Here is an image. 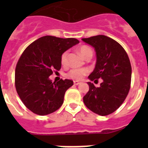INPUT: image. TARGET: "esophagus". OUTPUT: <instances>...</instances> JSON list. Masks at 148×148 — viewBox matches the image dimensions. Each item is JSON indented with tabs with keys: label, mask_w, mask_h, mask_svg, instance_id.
<instances>
[{
	"label": "esophagus",
	"mask_w": 148,
	"mask_h": 148,
	"mask_svg": "<svg viewBox=\"0 0 148 148\" xmlns=\"http://www.w3.org/2000/svg\"><path fill=\"white\" fill-rule=\"evenodd\" d=\"M74 84L75 85H78V84H80V82H78V81H74Z\"/></svg>",
	"instance_id": "obj_1"
}]
</instances>
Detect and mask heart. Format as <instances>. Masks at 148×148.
<instances>
[{
	"label": "heart",
	"mask_w": 148,
	"mask_h": 148,
	"mask_svg": "<svg viewBox=\"0 0 148 148\" xmlns=\"http://www.w3.org/2000/svg\"><path fill=\"white\" fill-rule=\"evenodd\" d=\"M79 53L85 58L86 56L90 54H92V49L87 46H82L79 48ZM67 52H65L62 54L61 57V64L63 65H66L67 63ZM89 73V70L87 68H81V69H72L69 73H67V76L72 79L75 80H82L84 77Z\"/></svg>",
	"instance_id": "1"
}]
</instances>
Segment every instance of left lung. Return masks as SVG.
I'll return each mask as SVG.
<instances>
[{"label":"left lung","instance_id":"obj_1","mask_svg":"<svg viewBox=\"0 0 148 148\" xmlns=\"http://www.w3.org/2000/svg\"><path fill=\"white\" fill-rule=\"evenodd\" d=\"M95 49L96 63L90 81L103 80L100 87L87 82L89 91L83 98L88 109L100 116H107L119 108L130 90L132 69L124 48L116 40L105 35L82 38Z\"/></svg>","mask_w":148,"mask_h":148}]
</instances>
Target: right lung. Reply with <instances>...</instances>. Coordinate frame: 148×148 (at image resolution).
I'll list each match as a JSON object with an SVG mask.
<instances>
[{
  "mask_svg": "<svg viewBox=\"0 0 148 148\" xmlns=\"http://www.w3.org/2000/svg\"><path fill=\"white\" fill-rule=\"evenodd\" d=\"M78 43L73 38L46 35L23 51L15 68V88L22 102L32 113L45 116L62 105L65 92L73 82L61 79L56 83L49 76L53 70L61 69L63 53Z\"/></svg>",
  "mask_w": 148,
  "mask_h": 148,
  "instance_id": "obj_1",
  "label": "right lung"
}]
</instances>
